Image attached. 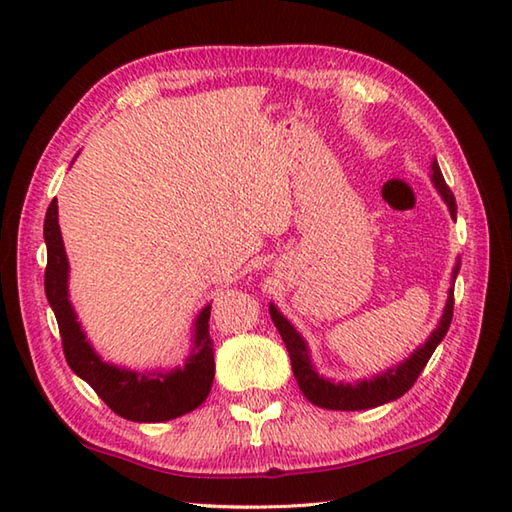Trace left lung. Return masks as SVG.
Returning <instances> with one entry per match:
<instances>
[{"label": "left lung", "instance_id": "1", "mask_svg": "<svg viewBox=\"0 0 512 512\" xmlns=\"http://www.w3.org/2000/svg\"><path fill=\"white\" fill-rule=\"evenodd\" d=\"M431 180L436 184L438 193L442 195L444 204L449 206V213L455 220L458 217V204H455V198L451 189L447 187V182L442 178V171L438 167V160L433 158L431 162ZM460 273V259L453 268V279H451V288H449V297H447V306H444L442 319L438 323V328L431 332L427 343L420 345L416 352H413L409 358H405L400 365L387 369L383 374H376L374 378H363L356 380V383H334L330 378L319 376L317 369H314L310 361V350L308 343L303 336L295 330L284 314L277 310L275 303H270V319H273L275 328L279 330L281 339L286 343V350L290 354V363H292V372H295V378L299 383V389L303 391L312 405H317L321 409H332V411H361V409H374L385 405V402H391L400 398L402 394L416 383L418 376L422 374L424 365L429 363L431 354L436 352V347L444 339V334L449 332V325L453 319V281Z\"/></svg>", "mask_w": 512, "mask_h": 512}]
</instances>
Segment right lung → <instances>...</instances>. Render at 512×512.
<instances>
[{
	"mask_svg": "<svg viewBox=\"0 0 512 512\" xmlns=\"http://www.w3.org/2000/svg\"><path fill=\"white\" fill-rule=\"evenodd\" d=\"M57 200H52L43 222V239L48 248L46 297L57 317L63 354L72 372L83 378L101 400L121 418L132 422H167L200 407L213 385L215 361L209 334L211 303L204 306L193 323V347L182 367L169 372H134L105 363L85 339L68 295L70 264L63 248Z\"/></svg>",
	"mask_w": 512,
	"mask_h": 512,
	"instance_id": "add662e5",
	"label": "right lung"
}]
</instances>
